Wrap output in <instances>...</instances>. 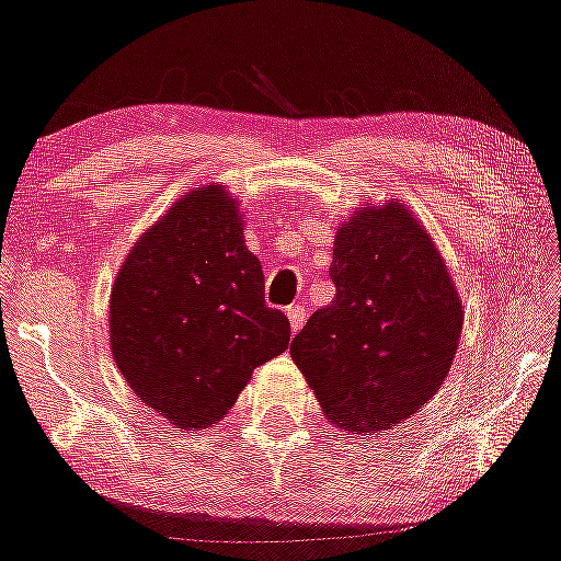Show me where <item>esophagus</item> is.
Segmentation results:
<instances>
[{"mask_svg": "<svg viewBox=\"0 0 561 561\" xmlns=\"http://www.w3.org/2000/svg\"><path fill=\"white\" fill-rule=\"evenodd\" d=\"M286 313H288V321H290V332H294V334L301 332V327H304V321H306V309H304V306H298V304L288 306Z\"/></svg>", "mask_w": 561, "mask_h": 561, "instance_id": "1", "label": "esophagus"}]
</instances>
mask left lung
Wrapping results in <instances>:
<instances>
[{
	"label": "left lung",
	"mask_w": 561,
	"mask_h": 561,
	"mask_svg": "<svg viewBox=\"0 0 561 561\" xmlns=\"http://www.w3.org/2000/svg\"><path fill=\"white\" fill-rule=\"evenodd\" d=\"M334 301L313 311L290 357L327 419L382 432L424 409L447 378L462 301L432 237L403 204H363L334 237Z\"/></svg>",
	"instance_id": "obj_1"
}]
</instances>
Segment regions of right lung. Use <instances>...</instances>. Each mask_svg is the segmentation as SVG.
<instances>
[{
  "label": "right lung",
  "instance_id": "obj_1",
  "mask_svg": "<svg viewBox=\"0 0 561 561\" xmlns=\"http://www.w3.org/2000/svg\"><path fill=\"white\" fill-rule=\"evenodd\" d=\"M110 340L129 388L179 432L225 419L252 370L288 347L225 186L188 191L135 242L112 288Z\"/></svg>",
  "mask_w": 561,
  "mask_h": 561
}]
</instances>
